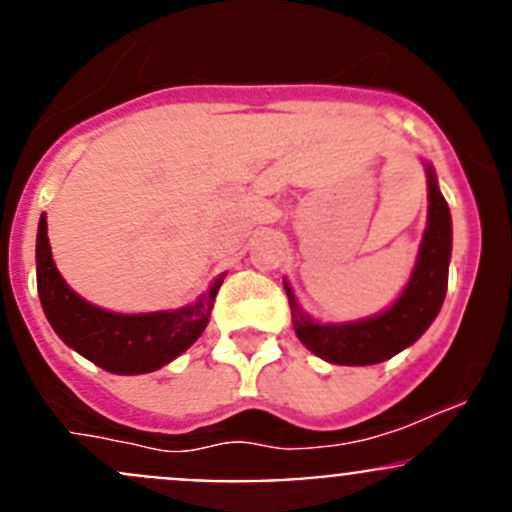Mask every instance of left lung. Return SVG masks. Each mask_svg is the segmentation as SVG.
Returning <instances> with one entry per match:
<instances>
[{
	"label": "left lung",
	"mask_w": 512,
	"mask_h": 512,
	"mask_svg": "<svg viewBox=\"0 0 512 512\" xmlns=\"http://www.w3.org/2000/svg\"><path fill=\"white\" fill-rule=\"evenodd\" d=\"M426 165L428 178V220L414 272L404 292L391 307L354 322H319L299 307L292 287L285 280V292L292 309V327L299 342L319 359L342 366H369L391 359L416 342L441 312L448 289L453 227L451 210L438 190L436 170Z\"/></svg>",
	"instance_id": "left-lung-1"
}]
</instances>
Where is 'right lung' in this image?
Listing matches in <instances>:
<instances>
[{
  "label": "right lung",
  "instance_id": "1",
  "mask_svg": "<svg viewBox=\"0 0 512 512\" xmlns=\"http://www.w3.org/2000/svg\"><path fill=\"white\" fill-rule=\"evenodd\" d=\"M225 275H218L208 292L200 294L193 304L160 312L121 314L108 312L86 302L74 292L51 257L46 215L39 218L36 230V287L41 307L51 329L61 342L94 361L111 374L133 376L148 374L170 364L190 344L198 342L213 312L215 294L223 285Z\"/></svg>",
  "mask_w": 512,
  "mask_h": 512
}]
</instances>
